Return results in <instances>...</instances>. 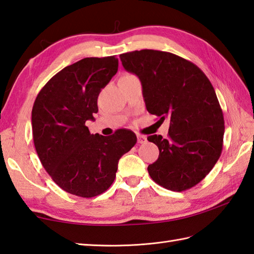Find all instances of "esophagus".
<instances>
[{"mask_svg": "<svg viewBox=\"0 0 254 254\" xmlns=\"http://www.w3.org/2000/svg\"><path fill=\"white\" fill-rule=\"evenodd\" d=\"M146 142H147V137L145 135H141V134H138V135H137V143L145 144Z\"/></svg>", "mask_w": 254, "mask_h": 254, "instance_id": "esophagus-1", "label": "esophagus"}]
</instances>
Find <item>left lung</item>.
Masks as SVG:
<instances>
[{"label": "left lung", "instance_id": "left-lung-1", "mask_svg": "<svg viewBox=\"0 0 254 254\" xmlns=\"http://www.w3.org/2000/svg\"><path fill=\"white\" fill-rule=\"evenodd\" d=\"M120 59L141 80L147 111L170 120L168 138L147 137L159 149L147 168L150 178L177 192L196 186L223 149L225 122L213 85L195 64L170 52L145 49Z\"/></svg>", "mask_w": 254, "mask_h": 254}]
</instances>
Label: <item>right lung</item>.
<instances>
[{
  "label": "right lung",
  "mask_w": 254,
  "mask_h": 254,
  "mask_svg": "<svg viewBox=\"0 0 254 254\" xmlns=\"http://www.w3.org/2000/svg\"><path fill=\"white\" fill-rule=\"evenodd\" d=\"M118 65L112 56L85 58L64 67L39 91L32 107V136L41 164L59 187L74 195L93 197L108 190L119 159L136 143L130 130L94 135L85 124L98 112L99 93Z\"/></svg>",
  "instance_id": "1"
}]
</instances>
